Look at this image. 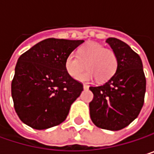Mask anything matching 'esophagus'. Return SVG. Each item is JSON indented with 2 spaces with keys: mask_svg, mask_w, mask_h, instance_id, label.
I'll return each instance as SVG.
<instances>
[{
  "mask_svg": "<svg viewBox=\"0 0 154 154\" xmlns=\"http://www.w3.org/2000/svg\"><path fill=\"white\" fill-rule=\"evenodd\" d=\"M88 87H89V86H88L86 84H85V85H84V89H88Z\"/></svg>",
  "mask_w": 154,
  "mask_h": 154,
  "instance_id": "esophagus-1",
  "label": "esophagus"
}]
</instances>
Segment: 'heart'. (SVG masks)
Segmentation results:
<instances>
[{
    "label": "heart",
    "mask_w": 154,
    "mask_h": 154,
    "mask_svg": "<svg viewBox=\"0 0 154 154\" xmlns=\"http://www.w3.org/2000/svg\"><path fill=\"white\" fill-rule=\"evenodd\" d=\"M65 69L73 78L87 67L88 70L78 78L81 81H91L94 78L98 82H104L112 77L118 68L116 53L102 45L89 43L78 50L77 57L69 54L65 60Z\"/></svg>",
    "instance_id": "obj_1"
}]
</instances>
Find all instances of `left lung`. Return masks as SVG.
I'll list each match as a JSON object with an SVG mask.
<instances>
[{
  "label": "left lung",
  "instance_id": "left-lung-1",
  "mask_svg": "<svg viewBox=\"0 0 154 154\" xmlns=\"http://www.w3.org/2000/svg\"><path fill=\"white\" fill-rule=\"evenodd\" d=\"M118 58L116 73L101 85L90 86L94 98L89 103L94 124L103 129L120 130L139 115L144 102L146 79L139 55L126 43L108 38Z\"/></svg>",
  "mask_w": 154,
  "mask_h": 154
}]
</instances>
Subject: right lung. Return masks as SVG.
Returning a JSON list of instances; mask_svg holds the SVG:
<instances>
[{
    "instance_id": "add662e5",
    "label": "right lung",
    "mask_w": 154,
    "mask_h": 154,
    "mask_svg": "<svg viewBox=\"0 0 154 154\" xmlns=\"http://www.w3.org/2000/svg\"><path fill=\"white\" fill-rule=\"evenodd\" d=\"M83 40L48 38L24 52L17 60L11 82V96L22 122L35 129L62 123L83 84L65 69L66 58Z\"/></svg>"
}]
</instances>
